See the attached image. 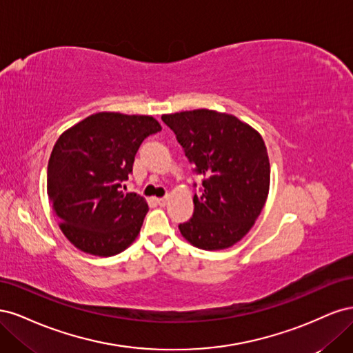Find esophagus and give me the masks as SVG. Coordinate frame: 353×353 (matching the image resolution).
<instances>
[{
	"label": "esophagus",
	"mask_w": 353,
	"mask_h": 353,
	"mask_svg": "<svg viewBox=\"0 0 353 353\" xmlns=\"http://www.w3.org/2000/svg\"><path fill=\"white\" fill-rule=\"evenodd\" d=\"M168 200H169V197H168V196H165V197H160V199H156V201H157V205H159V206H166Z\"/></svg>",
	"instance_id": "obj_1"
}]
</instances>
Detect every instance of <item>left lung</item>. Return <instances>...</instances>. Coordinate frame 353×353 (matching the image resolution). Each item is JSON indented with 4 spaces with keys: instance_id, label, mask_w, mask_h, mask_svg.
<instances>
[{
    "instance_id": "left-lung-1",
    "label": "left lung",
    "mask_w": 353,
    "mask_h": 353,
    "mask_svg": "<svg viewBox=\"0 0 353 353\" xmlns=\"http://www.w3.org/2000/svg\"><path fill=\"white\" fill-rule=\"evenodd\" d=\"M162 121L203 176L193 218L179 223L181 234L203 250L231 248L254 225L268 197L271 166L261 134L236 116L208 109Z\"/></svg>"
}]
</instances>
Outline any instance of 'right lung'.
Listing matches in <instances>:
<instances>
[{
  "mask_svg": "<svg viewBox=\"0 0 353 353\" xmlns=\"http://www.w3.org/2000/svg\"><path fill=\"white\" fill-rule=\"evenodd\" d=\"M159 131L153 116L100 112L59 137L48 160L47 191L74 248L109 258L137 239L148 205L121 187L141 143Z\"/></svg>",
  "mask_w": 353,
  "mask_h": 353,
  "instance_id": "right-lung-1",
  "label": "right lung"
}]
</instances>
